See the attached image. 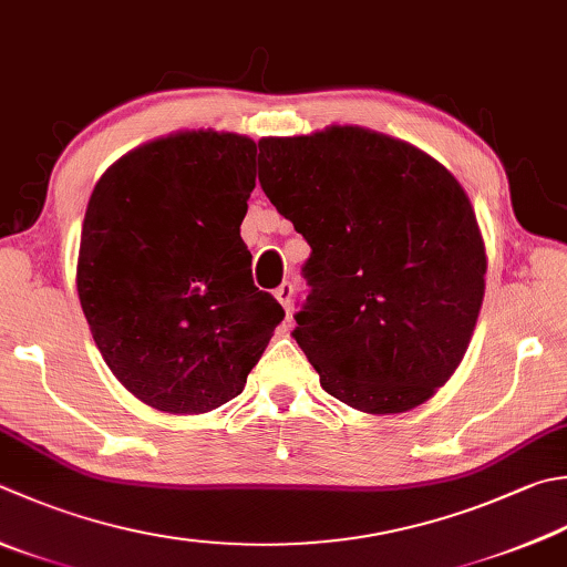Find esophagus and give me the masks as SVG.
Wrapping results in <instances>:
<instances>
[{
    "instance_id": "34e87169",
    "label": "esophagus",
    "mask_w": 567,
    "mask_h": 567,
    "mask_svg": "<svg viewBox=\"0 0 567 567\" xmlns=\"http://www.w3.org/2000/svg\"><path fill=\"white\" fill-rule=\"evenodd\" d=\"M274 296H276V301H279V303L284 306L286 313L291 311V298H293V286H291V284H288V281L281 284V286L274 291Z\"/></svg>"
}]
</instances>
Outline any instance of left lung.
<instances>
[{
    "mask_svg": "<svg viewBox=\"0 0 567 567\" xmlns=\"http://www.w3.org/2000/svg\"><path fill=\"white\" fill-rule=\"evenodd\" d=\"M259 183L311 244L296 343L348 408L400 414L454 375L486 288V247L440 159L360 125L261 137Z\"/></svg>",
    "mask_w": 567,
    "mask_h": 567,
    "instance_id": "1",
    "label": "left lung"
}]
</instances>
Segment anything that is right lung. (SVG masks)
<instances>
[{
	"label": "right lung",
	"instance_id": "1",
	"mask_svg": "<svg viewBox=\"0 0 567 567\" xmlns=\"http://www.w3.org/2000/svg\"><path fill=\"white\" fill-rule=\"evenodd\" d=\"M256 143L179 131L135 147L93 187L76 286L105 365L169 414H205L244 390L284 308L251 281L239 227Z\"/></svg>",
	"mask_w": 567,
	"mask_h": 567
}]
</instances>
